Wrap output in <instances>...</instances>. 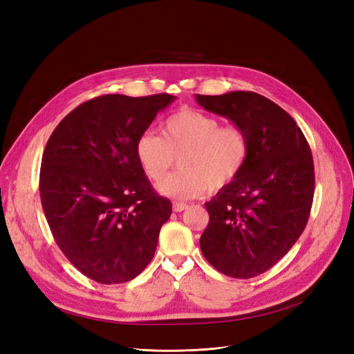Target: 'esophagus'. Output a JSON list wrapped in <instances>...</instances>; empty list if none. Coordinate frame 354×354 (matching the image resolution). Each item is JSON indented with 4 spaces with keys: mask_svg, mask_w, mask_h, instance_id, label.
<instances>
[{
    "mask_svg": "<svg viewBox=\"0 0 354 354\" xmlns=\"http://www.w3.org/2000/svg\"><path fill=\"white\" fill-rule=\"evenodd\" d=\"M187 208H188V204H187V203H179V201L174 203V212H175V213L184 212V210H187Z\"/></svg>",
    "mask_w": 354,
    "mask_h": 354,
    "instance_id": "obj_1",
    "label": "esophagus"
}]
</instances>
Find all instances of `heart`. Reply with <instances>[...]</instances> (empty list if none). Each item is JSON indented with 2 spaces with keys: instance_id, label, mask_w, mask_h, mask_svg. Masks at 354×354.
<instances>
[{
  "instance_id": "b5f03b06",
  "label": "heart",
  "mask_w": 354,
  "mask_h": 354,
  "mask_svg": "<svg viewBox=\"0 0 354 354\" xmlns=\"http://www.w3.org/2000/svg\"><path fill=\"white\" fill-rule=\"evenodd\" d=\"M250 154L245 128L221 125L218 118L192 109L169 116L162 136L144 133L136 144L138 165L151 180H160L179 157L182 170L157 184V191L180 200L227 187L242 174Z\"/></svg>"
}]
</instances>
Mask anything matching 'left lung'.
<instances>
[{"label": "left lung", "mask_w": 354, "mask_h": 354, "mask_svg": "<svg viewBox=\"0 0 354 354\" xmlns=\"http://www.w3.org/2000/svg\"><path fill=\"white\" fill-rule=\"evenodd\" d=\"M201 106L245 128L251 142L242 174L205 203L210 221L200 246L234 279L266 272L305 230L315 191L309 144L293 118L254 91L195 95Z\"/></svg>", "instance_id": "8db88e82"}]
</instances>
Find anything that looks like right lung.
<instances>
[{"instance_id":"obj_1","label":"right lung","mask_w":354,"mask_h":354,"mask_svg":"<svg viewBox=\"0 0 354 354\" xmlns=\"http://www.w3.org/2000/svg\"><path fill=\"white\" fill-rule=\"evenodd\" d=\"M176 97L104 95L54 129L39 191L52 236L70 263L102 284L136 279L149 266L172 204L138 165L136 144Z\"/></svg>"}]
</instances>
